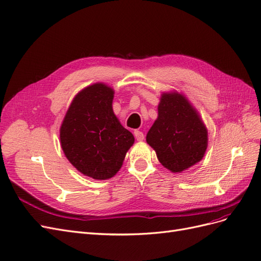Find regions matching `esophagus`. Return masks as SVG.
<instances>
[{
    "instance_id": "1",
    "label": "esophagus",
    "mask_w": 261,
    "mask_h": 261,
    "mask_svg": "<svg viewBox=\"0 0 261 261\" xmlns=\"http://www.w3.org/2000/svg\"><path fill=\"white\" fill-rule=\"evenodd\" d=\"M134 135H135V137H136V139H137L138 141L144 140V138H145L144 133L140 132V130H135V132H134Z\"/></svg>"
}]
</instances>
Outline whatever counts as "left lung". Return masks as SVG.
<instances>
[{"instance_id":"8db88e82","label":"left lung","mask_w":261,"mask_h":261,"mask_svg":"<svg viewBox=\"0 0 261 261\" xmlns=\"http://www.w3.org/2000/svg\"><path fill=\"white\" fill-rule=\"evenodd\" d=\"M146 139L155 150L163 167L178 173L202 159L208 133L187 99L177 92H171L162 94L158 118Z\"/></svg>"}]
</instances>
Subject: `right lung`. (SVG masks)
<instances>
[{
	"instance_id": "obj_1",
	"label": "right lung",
	"mask_w": 261,
	"mask_h": 261,
	"mask_svg": "<svg viewBox=\"0 0 261 261\" xmlns=\"http://www.w3.org/2000/svg\"><path fill=\"white\" fill-rule=\"evenodd\" d=\"M113 94L103 84L87 87L74 98L60 130L68 161L94 179L114 176L135 140L113 113Z\"/></svg>"
}]
</instances>
